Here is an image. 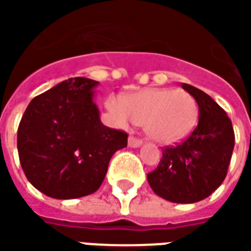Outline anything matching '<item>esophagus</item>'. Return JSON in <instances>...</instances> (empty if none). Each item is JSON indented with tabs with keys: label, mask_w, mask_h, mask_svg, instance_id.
I'll list each match as a JSON object with an SVG mask.
<instances>
[{
	"label": "esophagus",
	"mask_w": 251,
	"mask_h": 251,
	"mask_svg": "<svg viewBox=\"0 0 251 251\" xmlns=\"http://www.w3.org/2000/svg\"><path fill=\"white\" fill-rule=\"evenodd\" d=\"M127 144H129V147H132V148H137L140 147L141 144H143V141L139 139H136V137H129V140H127Z\"/></svg>",
	"instance_id": "obj_1"
}]
</instances>
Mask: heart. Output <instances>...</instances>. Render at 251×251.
<instances>
[{"mask_svg":"<svg viewBox=\"0 0 251 251\" xmlns=\"http://www.w3.org/2000/svg\"><path fill=\"white\" fill-rule=\"evenodd\" d=\"M107 110L121 125L136 122L158 144L184 140L197 125L198 104L190 93L169 88H148L125 99L110 96Z\"/></svg>","mask_w":251,"mask_h":251,"instance_id":"b5f03b06","label":"heart"}]
</instances>
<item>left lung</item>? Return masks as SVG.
Returning <instances> with one entry per match:
<instances>
[{"mask_svg":"<svg viewBox=\"0 0 251 251\" xmlns=\"http://www.w3.org/2000/svg\"><path fill=\"white\" fill-rule=\"evenodd\" d=\"M197 100L199 121L190 137L162 151L159 165L147 180L158 197L175 203H195L219 188L226 178L235 146L226 112L209 95L183 83Z\"/></svg>","mask_w":251,"mask_h":251,"instance_id":"left-lung-1","label":"left lung"}]
</instances>
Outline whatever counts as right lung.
Wrapping results in <instances>:
<instances>
[{
	"instance_id": "1",
	"label": "right lung",
	"mask_w": 251,
	"mask_h": 251,
	"mask_svg": "<svg viewBox=\"0 0 251 251\" xmlns=\"http://www.w3.org/2000/svg\"><path fill=\"white\" fill-rule=\"evenodd\" d=\"M99 82L70 78L34 97L18 129L20 165L30 183L54 199H74L99 190L111 156L127 146V134L107 127L93 101Z\"/></svg>"
}]
</instances>
